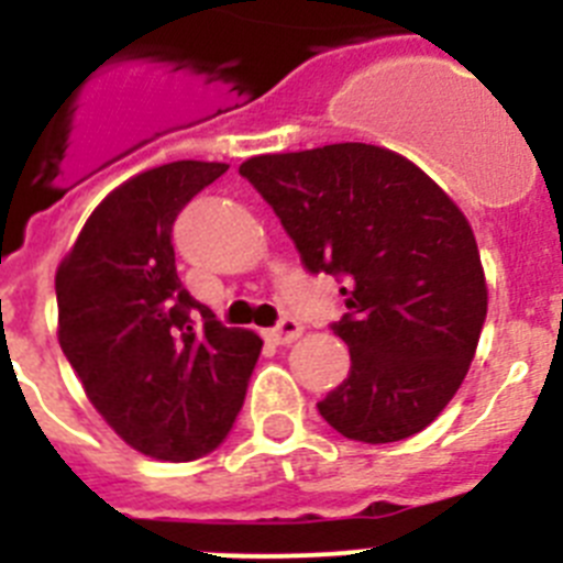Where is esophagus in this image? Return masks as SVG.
<instances>
[{
	"mask_svg": "<svg viewBox=\"0 0 563 563\" xmlns=\"http://www.w3.org/2000/svg\"><path fill=\"white\" fill-rule=\"evenodd\" d=\"M301 330H305V327H301V321H298V318L285 316L276 327H273L271 335L276 343H292L298 335H301Z\"/></svg>",
	"mask_w": 563,
	"mask_h": 563,
	"instance_id": "1",
	"label": "esophagus"
}]
</instances>
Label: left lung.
Segmentation results:
<instances>
[{"label":"left lung","instance_id":"obj_1","mask_svg":"<svg viewBox=\"0 0 563 563\" xmlns=\"http://www.w3.org/2000/svg\"><path fill=\"white\" fill-rule=\"evenodd\" d=\"M239 174L276 211L301 265L341 285L332 332L350 375L318 402L338 434L397 442L449 406L487 316L479 247L451 197L369 143L258 154Z\"/></svg>","mask_w":563,"mask_h":563}]
</instances>
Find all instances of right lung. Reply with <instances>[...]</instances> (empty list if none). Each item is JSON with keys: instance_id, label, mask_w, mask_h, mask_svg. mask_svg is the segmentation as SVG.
<instances>
[{"instance_id": "right-lung-1", "label": "right lung", "mask_w": 563, "mask_h": 563, "mask_svg": "<svg viewBox=\"0 0 563 563\" xmlns=\"http://www.w3.org/2000/svg\"><path fill=\"white\" fill-rule=\"evenodd\" d=\"M225 172L177 161L137 174L92 211L56 273L69 366L114 434L154 460L211 454L262 352V338L191 298L174 265V222Z\"/></svg>"}]
</instances>
